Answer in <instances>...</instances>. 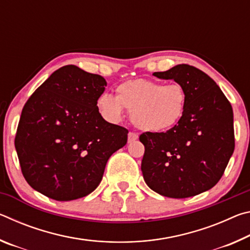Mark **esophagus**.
<instances>
[{"label":"esophagus","mask_w":250,"mask_h":250,"mask_svg":"<svg viewBox=\"0 0 250 250\" xmlns=\"http://www.w3.org/2000/svg\"><path fill=\"white\" fill-rule=\"evenodd\" d=\"M138 139H139V135H138L137 133L129 132V134H128V142H129V143L133 142V141H135V140H138Z\"/></svg>","instance_id":"34e87169"}]
</instances>
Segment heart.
<instances>
[{
    "instance_id": "1",
    "label": "heart",
    "mask_w": 250,
    "mask_h": 250,
    "mask_svg": "<svg viewBox=\"0 0 250 250\" xmlns=\"http://www.w3.org/2000/svg\"><path fill=\"white\" fill-rule=\"evenodd\" d=\"M186 104L188 92L182 83L145 78L118 84L116 97L103 94L97 99V108L105 120L121 121L126 109L137 128L154 133L174 128L183 118Z\"/></svg>"
}]
</instances>
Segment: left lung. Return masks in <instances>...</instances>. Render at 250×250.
Listing matches in <instances>:
<instances>
[{
  "label": "left lung",
  "mask_w": 250,
  "mask_h": 250,
  "mask_svg": "<svg viewBox=\"0 0 250 250\" xmlns=\"http://www.w3.org/2000/svg\"><path fill=\"white\" fill-rule=\"evenodd\" d=\"M183 84L188 104L182 120L167 132H146L141 170L146 185L160 195L186 198L208 191L224 174L235 149L229 101L208 75L181 64L154 73Z\"/></svg>",
  "instance_id": "left-lung-1"
}]
</instances>
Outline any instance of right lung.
Masks as SVG:
<instances>
[{"label": "right lung", "instance_id": "add662e5", "mask_svg": "<svg viewBox=\"0 0 250 250\" xmlns=\"http://www.w3.org/2000/svg\"><path fill=\"white\" fill-rule=\"evenodd\" d=\"M107 82L75 65L57 69L22 110L15 149L27 183L56 201L94 192L112 153L125 146L128 130L109 124L97 99Z\"/></svg>", "mask_w": 250, "mask_h": 250}]
</instances>
